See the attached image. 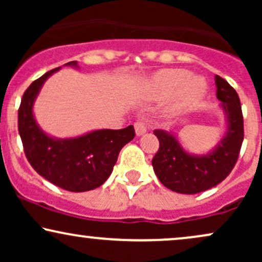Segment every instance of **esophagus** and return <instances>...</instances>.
Returning a JSON list of instances; mask_svg holds the SVG:
<instances>
[{
    "label": "esophagus",
    "instance_id": "34e87169",
    "mask_svg": "<svg viewBox=\"0 0 262 262\" xmlns=\"http://www.w3.org/2000/svg\"><path fill=\"white\" fill-rule=\"evenodd\" d=\"M134 128H135V133H137V135H143L144 133H146V125L143 121L135 122Z\"/></svg>",
    "mask_w": 262,
    "mask_h": 262
}]
</instances>
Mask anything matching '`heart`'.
<instances>
[{
  "label": "heart",
  "instance_id": "b5f03b06",
  "mask_svg": "<svg viewBox=\"0 0 262 262\" xmlns=\"http://www.w3.org/2000/svg\"><path fill=\"white\" fill-rule=\"evenodd\" d=\"M151 90L156 95L172 96L179 93L182 106L196 103L206 93L207 83L185 69H166L158 73L151 80Z\"/></svg>",
  "mask_w": 262,
  "mask_h": 262
}]
</instances>
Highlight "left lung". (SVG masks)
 I'll return each mask as SVG.
<instances>
[{
    "label": "left lung",
    "mask_w": 262,
    "mask_h": 262,
    "mask_svg": "<svg viewBox=\"0 0 262 262\" xmlns=\"http://www.w3.org/2000/svg\"><path fill=\"white\" fill-rule=\"evenodd\" d=\"M217 98L222 102L228 119V130L212 152L189 155L172 134L155 129L159 150L151 164L165 187L177 193L194 194L206 191L223 180L235 166L244 140V118L235 90L223 77L215 75Z\"/></svg>",
    "instance_id": "8db88e82"
}]
</instances>
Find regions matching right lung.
Listing matches in <instances>:
<instances>
[{
	"instance_id": "1",
	"label": "right lung",
	"mask_w": 262,
	"mask_h": 262,
	"mask_svg": "<svg viewBox=\"0 0 262 262\" xmlns=\"http://www.w3.org/2000/svg\"><path fill=\"white\" fill-rule=\"evenodd\" d=\"M66 65L77 66V62ZM59 69L33 81L23 93L18 110V132L27 160L39 175L66 191H90L103 185L112 173L121 149L135 137L134 127L101 129L71 139L48 137L35 123L32 110L44 81Z\"/></svg>"
}]
</instances>
